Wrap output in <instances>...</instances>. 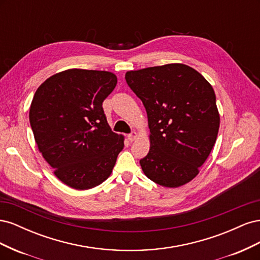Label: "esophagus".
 Listing matches in <instances>:
<instances>
[{"label": "esophagus", "instance_id": "obj_1", "mask_svg": "<svg viewBox=\"0 0 260 260\" xmlns=\"http://www.w3.org/2000/svg\"><path fill=\"white\" fill-rule=\"evenodd\" d=\"M137 138H138V133L136 131H132L130 135H128V140L130 142H133V141L137 140Z\"/></svg>", "mask_w": 260, "mask_h": 260}]
</instances>
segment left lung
<instances>
[{"label":"left lung","instance_id":"left-lung-1","mask_svg":"<svg viewBox=\"0 0 260 260\" xmlns=\"http://www.w3.org/2000/svg\"><path fill=\"white\" fill-rule=\"evenodd\" d=\"M125 81L147 113L151 146L140 160L144 175L165 187L188 183L218 136L220 115L211 84L178 62L130 70Z\"/></svg>","mask_w":260,"mask_h":260}]
</instances>
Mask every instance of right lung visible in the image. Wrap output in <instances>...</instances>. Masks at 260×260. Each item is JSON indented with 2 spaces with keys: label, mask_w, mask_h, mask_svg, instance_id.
I'll return each instance as SVG.
<instances>
[{
  "label": "right lung",
  "mask_w": 260,
  "mask_h": 260,
  "mask_svg": "<svg viewBox=\"0 0 260 260\" xmlns=\"http://www.w3.org/2000/svg\"><path fill=\"white\" fill-rule=\"evenodd\" d=\"M117 77L105 70L67 69L35 93L29 120L43 158L62 183L89 190L111 176L124 138L113 132L103 111Z\"/></svg>",
  "instance_id": "1"
}]
</instances>
